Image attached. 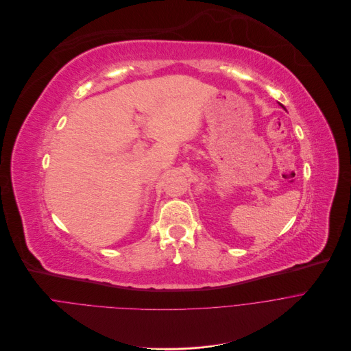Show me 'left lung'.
Masks as SVG:
<instances>
[{
	"mask_svg": "<svg viewBox=\"0 0 351 351\" xmlns=\"http://www.w3.org/2000/svg\"><path fill=\"white\" fill-rule=\"evenodd\" d=\"M281 106H282V105H281ZM282 108H284V106H282Z\"/></svg>",
	"mask_w": 351,
	"mask_h": 351,
	"instance_id": "1",
	"label": "left lung"
}]
</instances>
